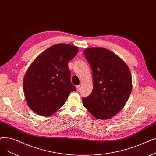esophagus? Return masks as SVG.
Returning a JSON list of instances; mask_svg holds the SVG:
<instances>
[{"mask_svg":"<svg viewBox=\"0 0 156 156\" xmlns=\"http://www.w3.org/2000/svg\"><path fill=\"white\" fill-rule=\"evenodd\" d=\"M80 87H81L80 85H77V86H76V89H77L78 91H79V90H80Z\"/></svg>","mask_w":156,"mask_h":156,"instance_id":"esophagus-1","label":"esophagus"}]
</instances>
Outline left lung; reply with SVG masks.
I'll use <instances>...</instances> for the list:
<instances>
[{
    "mask_svg": "<svg viewBox=\"0 0 156 156\" xmlns=\"http://www.w3.org/2000/svg\"><path fill=\"white\" fill-rule=\"evenodd\" d=\"M90 64L93 90L83 98V105L98 119L113 117L126 105L132 90V78L127 64L115 53L104 48L83 51Z\"/></svg>",
    "mask_w": 156,
    "mask_h": 156,
    "instance_id": "left-lung-1",
    "label": "left lung"
}]
</instances>
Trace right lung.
Instances as JSON below:
<instances>
[{"instance_id":"obj_1","label":"right lung","mask_w":156,"mask_h":156,"mask_svg":"<svg viewBox=\"0 0 156 156\" xmlns=\"http://www.w3.org/2000/svg\"><path fill=\"white\" fill-rule=\"evenodd\" d=\"M78 52L76 46L60 43L34 60L23 83L26 101L32 111L50 116L64 105L71 92L76 90L71 82L68 62Z\"/></svg>"}]
</instances>
